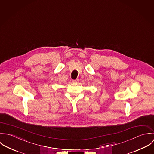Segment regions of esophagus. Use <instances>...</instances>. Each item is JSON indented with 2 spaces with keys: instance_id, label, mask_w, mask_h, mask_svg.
<instances>
[{
  "instance_id": "1",
  "label": "esophagus",
  "mask_w": 154,
  "mask_h": 154,
  "mask_svg": "<svg viewBox=\"0 0 154 154\" xmlns=\"http://www.w3.org/2000/svg\"><path fill=\"white\" fill-rule=\"evenodd\" d=\"M72 82H73V83H77V82H78V80H72Z\"/></svg>"
}]
</instances>
